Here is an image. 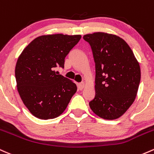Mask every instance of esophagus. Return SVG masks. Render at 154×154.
Returning a JSON list of instances; mask_svg holds the SVG:
<instances>
[{
	"label": "esophagus",
	"mask_w": 154,
	"mask_h": 154,
	"mask_svg": "<svg viewBox=\"0 0 154 154\" xmlns=\"http://www.w3.org/2000/svg\"><path fill=\"white\" fill-rule=\"evenodd\" d=\"M84 87H85V83H84V82H81V83L78 85V88L80 90H82Z\"/></svg>",
	"instance_id": "1"
}]
</instances>
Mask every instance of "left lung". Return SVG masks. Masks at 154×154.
Instances as JSON below:
<instances>
[{
  "label": "left lung",
  "instance_id": "left-lung-1",
  "mask_svg": "<svg viewBox=\"0 0 154 154\" xmlns=\"http://www.w3.org/2000/svg\"><path fill=\"white\" fill-rule=\"evenodd\" d=\"M83 38L91 45L96 66V95L89 106L100 118L117 119L136 98L140 64L128 44L116 35L96 32Z\"/></svg>",
  "mask_w": 154,
  "mask_h": 154
}]
</instances>
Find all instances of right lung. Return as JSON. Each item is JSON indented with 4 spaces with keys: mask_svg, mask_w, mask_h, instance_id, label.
I'll use <instances>...</instances> for the list:
<instances>
[{
    "mask_svg": "<svg viewBox=\"0 0 154 154\" xmlns=\"http://www.w3.org/2000/svg\"><path fill=\"white\" fill-rule=\"evenodd\" d=\"M80 38V35H44L33 39L20 54L15 67L17 87L35 117H58L77 91L76 84L57 74L55 69L63 68L66 56Z\"/></svg>",
    "mask_w": 154,
    "mask_h": 154,
    "instance_id": "right-lung-1",
    "label": "right lung"
}]
</instances>
